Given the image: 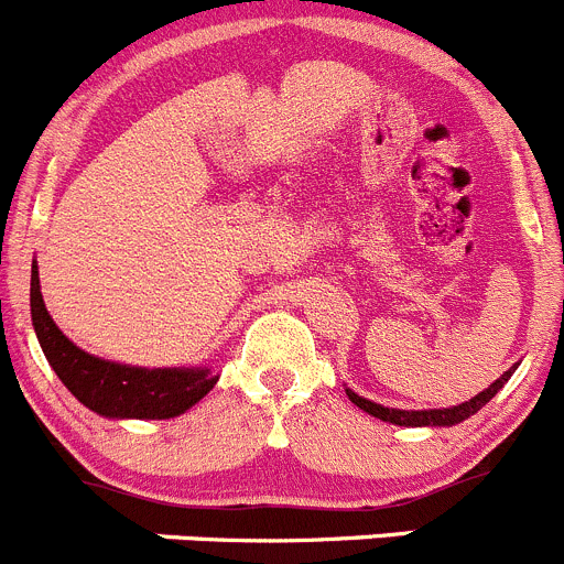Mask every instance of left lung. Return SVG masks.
Segmentation results:
<instances>
[{
  "instance_id": "left-lung-1",
  "label": "left lung",
  "mask_w": 564,
  "mask_h": 564,
  "mask_svg": "<svg viewBox=\"0 0 564 564\" xmlns=\"http://www.w3.org/2000/svg\"><path fill=\"white\" fill-rule=\"evenodd\" d=\"M514 368L518 366H512L509 371H503L501 377L490 384V388L481 390V393L474 395L470 401H465V404H457V406H446V410H393V406L373 404V401L362 399V395H357L354 390H348V388H346V395L351 399V404H357L359 410H366L368 415L379 417V421L395 423V426H454V423L476 415V412H479L481 406H485L487 401H490L492 395H496L498 390L509 382V377L514 373Z\"/></svg>"
}]
</instances>
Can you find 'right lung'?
<instances>
[{
    "mask_svg": "<svg viewBox=\"0 0 564 564\" xmlns=\"http://www.w3.org/2000/svg\"><path fill=\"white\" fill-rule=\"evenodd\" d=\"M30 310L37 343L61 382L72 390L74 399L105 417H176L205 399L218 382V377H213L207 368L121 366L74 346L46 313L37 265H32Z\"/></svg>",
    "mask_w": 564,
    "mask_h": 564,
    "instance_id": "add662e5",
    "label": "right lung"
}]
</instances>
